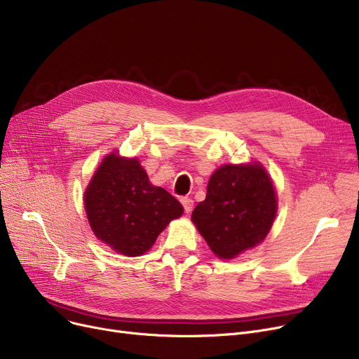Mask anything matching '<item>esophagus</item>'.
<instances>
[{
	"label": "esophagus",
	"instance_id": "obj_1",
	"mask_svg": "<svg viewBox=\"0 0 359 359\" xmlns=\"http://www.w3.org/2000/svg\"><path fill=\"white\" fill-rule=\"evenodd\" d=\"M182 205H183V208H184V212L189 214L192 211V208H194V201L191 198H182Z\"/></svg>",
	"mask_w": 359,
	"mask_h": 359
}]
</instances>
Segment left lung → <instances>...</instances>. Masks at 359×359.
Listing matches in <instances>:
<instances>
[{"label":"left lung","mask_w":359,"mask_h":359,"mask_svg":"<svg viewBox=\"0 0 359 359\" xmlns=\"http://www.w3.org/2000/svg\"><path fill=\"white\" fill-rule=\"evenodd\" d=\"M275 214V189L263 167L227 164L211 176L192 221L218 257L233 259L262 243Z\"/></svg>","instance_id":"obj_1"}]
</instances>
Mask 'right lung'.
I'll use <instances>...</instances> for the list:
<instances>
[{"label":"right lung","mask_w":359,"mask_h":359,"mask_svg":"<svg viewBox=\"0 0 359 359\" xmlns=\"http://www.w3.org/2000/svg\"><path fill=\"white\" fill-rule=\"evenodd\" d=\"M84 205L94 234L126 256L145 253L165 225L183 214L175 196L149 183L137 158L115 154L93 176Z\"/></svg>","instance_id":"1"}]
</instances>
